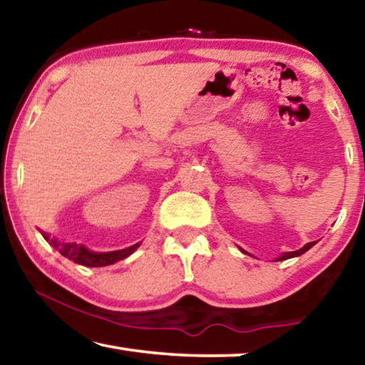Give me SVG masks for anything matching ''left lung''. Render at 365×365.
Masks as SVG:
<instances>
[{"mask_svg": "<svg viewBox=\"0 0 365 365\" xmlns=\"http://www.w3.org/2000/svg\"><path fill=\"white\" fill-rule=\"evenodd\" d=\"M314 245H316V242H311V243H307V245H304V246H302V248H301V250H298V251H289V252H283V255H282V256H279V257H277V259H275V261H285V259L298 257V256H301V255H304V252H306V251H309V250H311ZM240 250H242V248H240ZM242 251H243V252H246L245 250H242Z\"/></svg>", "mask_w": 365, "mask_h": 365, "instance_id": "obj_1", "label": "left lung"}]
</instances>
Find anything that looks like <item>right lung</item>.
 <instances>
[{
	"mask_svg": "<svg viewBox=\"0 0 365 365\" xmlns=\"http://www.w3.org/2000/svg\"><path fill=\"white\" fill-rule=\"evenodd\" d=\"M43 238L53 246L54 250H58L61 255L66 256L67 259H71L76 264L80 265H86V267H104V265H110L115 264L117 261H122L132 255L133 251L138 250V246L141 245L137 243L133 246H128L125 250H117V251H109V252H96L86 248L83 245H77V243H61L56 238H51L46 232H41Z\"/></svg>",
	"mask_w": 365,
	"mask_h": 365,
	"instance_id": "1",
	"label": "right lung"
}]
</instances>
